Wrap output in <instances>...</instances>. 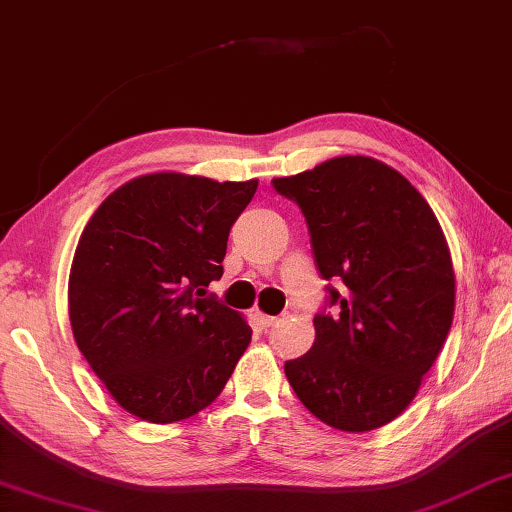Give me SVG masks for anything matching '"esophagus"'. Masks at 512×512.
Listing matches in <instances>:
<instances>
[{"label":"esophagus","mask_w":512,"mask_h":512,"mask_svg":"<svg viewBox=\"0 0 512 512\" xmlns=\"http://www.w3.org/2000/svg\"><path fill=\"white\" fill-rule=\"evenodd\" d=\"M256 321H258V324H261L263 328H272L279 319H276V317H270V315H261V312H256Z\"/></svg>","instance_id":"1"}]
</instances>
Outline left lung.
Here are the masks:
<instances>
[{
	"mask_svg": "<svg viewBox=\"0 0 512 512\" xmlns=\"http://www.w3.org/2000/svg\"><path fill=\"white\" fill-rule=\"evenodd\" d=\"M272 186L301 209L328 281L315 344L285 362L288 382L330 427L387 425L416 398L452 326L454 270L441 224L398 170L371 157H335Z\"/></svg>",
	"mask_w": 512,
	"mask_h": 512,
	"instance_id": "left-lung-1",
	"label": "left lung"
}]
</instances>
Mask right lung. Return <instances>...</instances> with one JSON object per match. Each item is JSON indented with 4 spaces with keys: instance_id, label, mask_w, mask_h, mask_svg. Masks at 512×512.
Instances as JSON below:
<instances>
[{
    "instance_id": "add662e5",
    "label": "right lung",
    "mask_w": 512,
    "mask_h": 512,
    "mask_svg": "<svg viewBox=\"0 0 512 512\" xmlns=\"http://www.w3.org/2000/svg\"><path fill=\"white\" fill-rule=\"evenodd\" d=\"M258 182L155 173L107 197L78 240L69 319L85 360L132 416L166 425L220 396L251 328L206 292Z\"/></svg>"
}]
</instances>
